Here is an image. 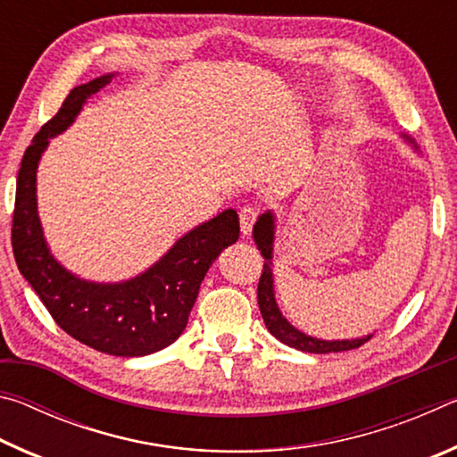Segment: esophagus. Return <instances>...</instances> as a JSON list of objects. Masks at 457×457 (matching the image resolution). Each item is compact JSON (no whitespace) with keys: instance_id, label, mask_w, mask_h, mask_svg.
<instances>
[{"instance_id":"1","label":"esophagus","mask_w":457,"mask_h":457,"mask_svg":"<svg viewBox=\"0 0 457 457\" xmlns=\"http://www.w3.org/2000/svg\"><path fill=\"white\" fill-rule=\"evenodd\" d=\"M256 220H258L256 207H252V205L242 207V212H239V229H242L244 236H247L253 229V226H256Z\"/></svg>"}]
</instances>
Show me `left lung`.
Segmentation results:
<instances>
[{"label": "left lung", "instance_id": "obj_1", "mask_svg": "<svg viewBox=\"0 0 457 457\" xmlns=\"http://www.w3.org/2000/svg\"><path fill=\"white\" fill-rule=\"evenodd\" d=\"M411 141V138H409ZM253 239H256L258 250L264 256V270H262L260 282H258V304L262 319L266 322V328L270 335H274L280 343L292 346V349L304 351V353H316V354H327V353H343L351 349H359L361 345H365L370 337L354 338V340H320L304 335L292 327V324L284 319L282 312L278 311L276 300H274V288H272V242H274V215L264 213L260 215V220L253 226Z\"/></svg>", "mask_w": 457, "mask_h": 457}]
</instances>
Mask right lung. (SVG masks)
I'll return each instance as SVG.
<instances>
[{
    "mask_svg": "<svg viewBox=\"0 0 457 457\" xmlns=\"http://www.w3.org/2000/svg\"><path fill=\"white\" fill-rule=\"evenodd\" d=\"M111 79L112 74H106L72 88L29 143L15 185L12 247L21 276L62 330L100 353L145 357L181 337L212 262L223 247L237 242L239 220L234 210H226L183 236L145 274L120 284L80 280L52 258L36 210L37 161L48 138L71 127L87 98Z\"/></svg>",
    "mask_w": 457,
    "mask_h": 457,
    "instance_id": "right-lung-1",
    "label": "right lung"
}]
</instances>
